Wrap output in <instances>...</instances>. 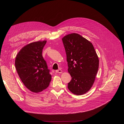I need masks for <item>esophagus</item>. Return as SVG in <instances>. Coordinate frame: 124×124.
Here are the masks:
<instances>
[{
	"mask_svg": "<svg viewBox=\"0 0 124 124\" xmlns=\"http://www.w3.org/2000/svg\"><path fill=\"white\" fill-rule=\"evenodd\" d=\"M56 73H61L62 72V71L61 69H59V70H56Z\"/></svg>",
	"mask_w": 124,
	"mask_h": 124,
	"instance_id": "obj_1",
	"label": "esophagus"
}]
</instances>
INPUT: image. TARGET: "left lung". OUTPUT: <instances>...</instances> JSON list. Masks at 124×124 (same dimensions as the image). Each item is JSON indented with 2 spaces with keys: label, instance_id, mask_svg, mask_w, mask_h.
<instances>
[{
  "label": "left lung",
  "instance_id": "1",
  "mask_svg": "<svg viewBox=\"0 0 124 124\" xmlns=\"http://www.w3.org/2000/svg\"><path fill=\"white\" fill-rule=\"evenodd\" d=\"M68 72L72 78L68 84L69 91L76 95L84 94L94 83L99 68V58L93 44L78 33H72L62 38Z\"/></svg>",
  "mask_w": 124,
  "mask_h": 124
}]
</instances>
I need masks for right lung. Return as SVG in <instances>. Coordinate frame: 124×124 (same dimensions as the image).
I'll return each mask as SVG.
<instances>
[{
	"instance_id": "obj_1",
	"label": "right lung",
	"mask_w": 124,
	"mask_h": 124,
	"mask_svg": "<svg viewBox=\"0 0 124 124\" xmlns=\"http://www.w3.org/2000/svg\"><path fill=\"white\" fill-rule=\"evenodd\" d=\"M46 40L28 44L22 47L16 57L17 72L26 88L38 93L46 89L52 79L50 70L42 55Z\"/></svg>"
}]
</instances>
